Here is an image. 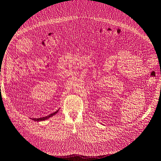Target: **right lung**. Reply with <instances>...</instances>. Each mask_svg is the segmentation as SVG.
Listing matches in <instances>:
<instances>
[{"instance_id": "right-lung-1", "label": "right lung", "mask_w": 161, "mask_h": 161, "mask_svg": "<svg viewBox=\"0 0 161 161\" xmlns=\"http://www.w3.org/2000/svg\"><path fill=\"white\" fill-rule=\"evenodd\" d=\"M58 111V110H57V111L54 112V113H51V114H50V115H47V116H46V117H40V118H31V119H32V120H34V121H44V120H46V119H49L50 117H51L54 116V115H56V113H57Z\"/></svg>"}]
</instances>
